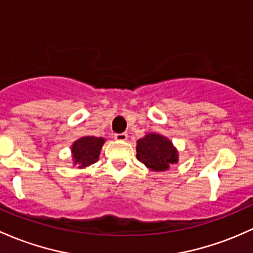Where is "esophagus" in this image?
I'll list each match as a JSON object with an SVG mask.
<instances>
[{
  "label": "esophagus",
  "mask_w": 253,
  "mask_h": 253,
  "mask_svg": "<svg viewBox=\"0 0 253 253\" xmlns=\"http://www.w3.org/2000/svg\"><path fill=\"white\" fill-rule=\"evenodd\" d=\"M114 138H115L116 140L125 141V140H127V138H128V134H127V133H118V134L114 135Z\"/></svg>",
  "instance_id": "34e87169"
}]
</instances>
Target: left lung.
<instances>
[{
	"instance_id": "1",
	"label": "left lung",
	"mask_w": 253,
	"mask_h": 253,
	"mask_svg": "<svg viewBox=\"0 0 253 253\" xmlns=\"http://www.w3.org/2000/svg\"><path fill=\"white\" fill-rule=\"evenodd\" d=\"M137 158L152 170L162 171L176 162L177 152L167 138L150 133L137 141Z\"/></svg>"
}]
</instances>
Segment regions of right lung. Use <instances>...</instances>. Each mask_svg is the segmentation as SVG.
I'll return each mask as SVG.
<instances>
[{"label": "right lung", "mask_w": 253, "mask_h": 253, "mask_svg": "<svg viewBox=\"0 0 253 253\" xmlns=\"http://www.w3.org/2000/svg\"><path fill=\"white\" fill-rule=\"evenodd\" d=\"M103 143V138L83 137L78 139L72 145L74 163H78L79 167H86L96 163L98 161V155Z\"/></svg>", "instance_id": "obj_1"}]
</instances>
